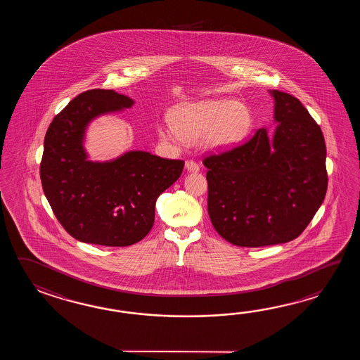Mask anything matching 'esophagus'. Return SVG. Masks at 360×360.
I'll list each match as a JSON object with an SVG mask.
<instances>
[{"label":"esophagus","mask_w":360,"mask_h":360,"mask_svg":"<svg viewBox=\"0 0 360 360\" xmlns=\"http://www.w3.org/2000/svg\"><path fill=\"white\" fill-rule=\"evenodd\" d=\"M185 169H188L189 172H198L199 165L197 162L193 161V160H188V161L185 162Z\"/></svg>","instance_id":"obj_1"}]
</instances>
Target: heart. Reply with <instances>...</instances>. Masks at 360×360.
<instances>
[{
	"instance_id": "1",
	"label": "heart",
	"mask_w": 360,
	"mask_h": 360,
	"mask_svg": "<svg viewBox=\"0 0 360 360\" xmlns=\"http://www.w3.org/2000/svg\"><path fill=\"white\" fill-rule=\"evenodd\" d=\"M171 117L172 123L158 127L161 138L197 140L207 135L208 143L217 148L237 146L252 126L250 108L231 99L183 104Z\"/></svg>"
}]
</instances>
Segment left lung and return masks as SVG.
I'll list each match as a JSON object with an SVG mask.
<instances>
[{
    "mask_svg": "<svg viewBox=\"0 0 360 360\" xmlns=\"http://www.w3.org/2000/svg\"><path fill=\"white\" fill-rule=\"evenodd\" d=\"M276 100L274 136L260 129L242 146L203 160L214 230L240 247L281 245L306 229L321 206L328 175L321 127L297 98Z\"/></svg>",
    "mask_w": 360,
    "mask_h": 360,
    "instance_id": "8db88e82",
    "label": "left lung"
}]
</instances>
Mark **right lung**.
Listing matches in <instances>:
<instances>
[{
    "label": "right lung",
    "mask_w": 360,
    "mask_h": 360,
    "mask_svg": "<svg viewBox=\"0 0 360 360\" xmlns=\"http://www.w3.org/2000/svg\"><path fill=\"white\" fill-rule=\"evenodd\" d=\"M132 104L113 90H87L69 101L47 129L39 166L42 189L58 221L79 242L138 243L153 226L155 200L183 172L184 161L140 150L115 161H87L82 146L87 124Z\"/></svg>",
    "instance_id": "add662e5"
}]
</instances>
